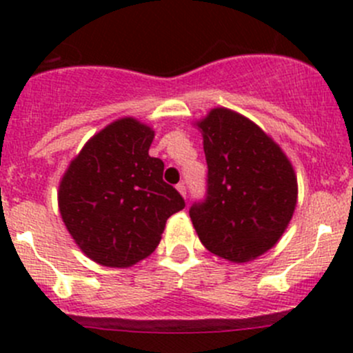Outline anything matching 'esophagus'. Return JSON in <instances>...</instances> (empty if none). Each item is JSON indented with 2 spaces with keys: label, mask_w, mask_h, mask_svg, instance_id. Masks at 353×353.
Masks as SVG:
<instances>
[{
  "label": "esophagus",
  "mask_w": 353,
  "mask_h": 353,
  "mask_svg": "<svg viewBox=\"0 0 353 353\" xmlns=\"http://www.w3.org/2000/svg\"><path fill=\"white\" fill-rule=\"evenodd\" d=\"M176 188H177V191H179V193L183 194V198H186V186H184L183 183H179Z\"/></svg>",
  "instance_id": "obj_1"
}]
</instances>
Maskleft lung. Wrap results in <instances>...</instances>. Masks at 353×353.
<instances>
[{"mask_svg":"<svg viewBox=\"0 0 353 353\" xmlns=\"http://www.w3.org/2000/svg\"><path fill=\"white\" fill-rule=\"evenodd\" d=\"M208 163V190L190 210L201 244L248 263L283 236L297 205V176L279 143L243 114L215 108L196 123Z\"/></svg>","mask_w":353,"mask_h":353,"instance_id":"left-lung-1","label":"left lung"}]
</instances>
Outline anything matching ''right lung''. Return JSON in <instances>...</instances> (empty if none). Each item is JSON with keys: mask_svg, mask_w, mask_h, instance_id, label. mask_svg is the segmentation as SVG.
<instances>
[{"mask_svg": "<svg viewBox=\"0 0 353 353\" xmlns=\"http://www.w3.org/2000/svg\"><path fill=\"white\" fill-rule=\"evenodd\" d=\"M155 131L121 117L95 133L68 165L58 205L68 232L92 261L128 268L148 258L184 199L148 155Z\"/></svg>", "mask_w": 353, "mask_h": 353, "instance_id": "right-lung-1", "label": "right lung"}]
</instances>
